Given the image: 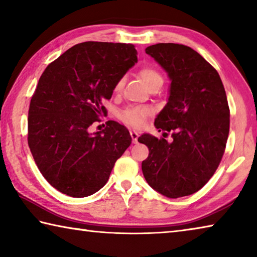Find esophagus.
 Wrapping results in <instances>:
<instances>
[{"mask_svg":"<svg viewBox=\"0 0 257 257\" xmlns=\"http://www.w3.org/2000/svg\"><path fill=\"white\" fill-rule=\"evenodd\" d=\"M130 136H132V138H133L134 144H137V143H138V136H139L138 132H136V130H132V132H130Z\"/></svg>","mask_w":257,"mask_h":257,"instance_id":"esophagus-1","label":"esophagus"}]
</instances>
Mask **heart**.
<instances>
[{"label":"heart","instance_id":"b5f03b06","mask_svg":"<svg viewBox=\"0 0 257 257\" xmlns=\"http://www.w3.org/2000/svg\"><path fill=\"white\" fill-rule=\"evenodd\" d=\"M138 76L142 78V80L145 82V85L151 88L154 85L161 84L162 85L163 82V78L161 72L156 69L155 67L152 66H145L143 67L141 70L138 71ZM123 87V78H121L116 84L114 85V92L119 93ZM150 110L149 108H144V107H128L123 110L122 112L119 114V118L121 121H123L124 123H127L129 125H133V127H139L144 123V121L146 119V116L150 114Z\"/></svg>","mask_w":257,"mask_h":257}]
</instances>
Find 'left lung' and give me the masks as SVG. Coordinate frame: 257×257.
<instances>
[{
  "label": "left lung",
  "mask_w": 257,
  "mask_h": 257,
  "mask_svg": "<svg viewBox=\"0 0 257 257\" xmlns=\"http://www.w3.org/2000/svg\"><path fill=\"white\" fill-rule=\"evenodd\" d=\"M145 52L171 80L168 103L154 124L159 132H173V141L150 134L138 138L150 150L143 175L164 196H188L211 179L223 156L230 124L227 95L217 71L189 46L159 43Z\"/></svg>",
  "instance_id": "left-lung-1"
}]
</instances>
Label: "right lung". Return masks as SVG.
Segmentation results:
<instances>
[{"label": "right lung", "mask_w": 257, "mask_h": 257, "mask_svg": "<svg viewBox=\"0 0 257 257\" xmlns=\"http://www.w3.org/2000/svg\"><path fill=\"white\" fill-rule=\"evenodd\" d=\"M137 62L133 44L85 42L50 63L28 112V145L43 177L71 197H86L106 184L114 163L132 144L124 125L89 127L114 85Z\"/></svg>", "instance_id": "add662e5"}]
</instances>
